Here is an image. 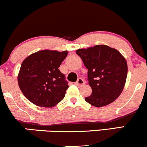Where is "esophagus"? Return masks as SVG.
Listing matches in <instances>:
<instances>
[{
  "mask_svg": "<svg viewBox=\"0 0 147 147\" xmlns=\"http://www.w3.org/2000/svg\"><path fill=\"white\" fill-rule=\"evenodd\" d=\"M84 84H85L84 81L83 80V79H81V78L78 79V80H77V82H76V83H75L76 85L78 86H83Z\"/></svg>",
  "mask_w": 147,
  "mask_h": 147,
  "instance_id": "esophagus-1",
  "label": "esophagus"
}]
</instances>
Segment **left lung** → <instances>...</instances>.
I'll list each match as a JSON object with an SVG mask.
<instances>
[{
	"mask_svg": "<svg viewBox=\"0 0 147 147\" xmlns=\"http://www.w3.org/2000/svg\"><path fill=\"white\" fill-rule=\"evenodd\" d=\"M76 53L88 70V80L92 93L85 100L95 107L114 102L126 84L128 66L124 56L106 45L78 49Z\"/></svg>",
	"mask_w": 147,
	"mask_h": 147,
	"instance_id": "8db88e82",
	"label": "left lung"
}]
</instances>
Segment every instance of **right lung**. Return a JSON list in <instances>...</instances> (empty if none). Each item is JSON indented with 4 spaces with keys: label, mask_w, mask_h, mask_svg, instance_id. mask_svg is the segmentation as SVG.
I'll list each match as a JSON object with an SVG mask.
<instances>
[{
    "label": "right lung",
    "mask_w": 147,
    "mask_h": 147,
    "mask_svg": "<svg viewBox=\"0 0 147 147\" xmlns=\"http://www.w3.org/2000/svg\"><path fill=\"white\" fill-rule=\"evenodd\" d=\"M68 52L43 50L32 53L22 62L18 86L30 102L52 108L64 98L68 82L59 70Z\"/></svg>",
    "instance_id": "add662e5"
}]
</instances>
